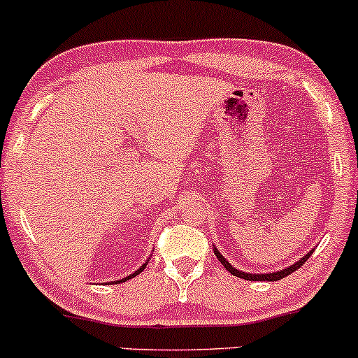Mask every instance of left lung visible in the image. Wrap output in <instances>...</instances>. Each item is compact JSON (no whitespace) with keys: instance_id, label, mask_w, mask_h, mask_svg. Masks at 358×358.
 I'll use <instances>...</instances> for the list:
<instances>
[{"instance_id":"8db88e82","label":"left lung","mask_w":358,"mask_h":358,"mask_svg":"<svg viewBox=\"0 0 358 358\" xmlns=\"http://www.w3.org/2000/svg\"><path fill=\"white\" fill-rule=\"evenodd\" d=\"M213 252H215L217 259H219L222 264H224V268L227 269L231 274H234V276L242 278V279H248V281H279V279L286 278L287 274L294 273V271L301 268V266L305 264L308 259H310L311 254H313V250H310V252H308L306 256H303L301 259H299L298 262H294V264H291L289 268H286V269H282V271H276V273H269V274H250V273H242V271H237L236 268H234L231 262L225 261V257L222 256V254H220L219 250H217L215 248H213Z\"/></svg>"}]
</instances>
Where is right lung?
I'll return each instance as SVG.
<instances>
[{
	"label": "right lung",
	"instance_id": "obj_1",
	"mask_svg": "<svg viewBox=\"0 0 358 358\" xmlns=\"http://www.w3.org/2000/svg\"><path fill=\"white\" fill-rule=\"evenodd\" d=\"M146 264H148V261H146V262H145V264H143V266H141V268H139L138 271H134V273H133V274H129V276H127V278H122V279H119V281H116V282H124V281H127V279H131V278L138 276V274H139V273H141V271L146 268Z\"/></svg>",
	"mask_w": 358,
	"mask_h": 358
}]
</instances>
